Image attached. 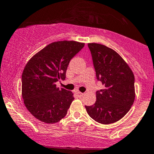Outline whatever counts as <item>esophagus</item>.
<instances>
[{
    "label": "esophagus",
    "mask_w": 154,
    "mask_h": 154,
    "mask_svg": "<svg viewBox=\"0 0 154 154\" xmlns=\"http://www.w3.org/2000/svg\"><path fill=\"white\" fill-rule=\"evenodd\" d=\"M77 94L78 95V97H84V93H80V92H77Z\"/></svg>",
    "instance_id": "esophagus-1"
}]
</instances>
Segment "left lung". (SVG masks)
<instances>
[{"mask_svg":"<svg viewBox=\"0 0 154 154\" xmlns=\"http://www.w3.org/2000/svg\"><path fill=\"white\" fill-rule=\"evenodd\" d=\"M97 80L105 86L97 92L94 105L85 106L89 116L109 125L122 119L135 99L134 76L128 64L116 51L98 43H88Z\"/></svg>","mask_w":154,"mask_h":154,"instance_id":"8db88e82","label":"left lung"}]
</instances>
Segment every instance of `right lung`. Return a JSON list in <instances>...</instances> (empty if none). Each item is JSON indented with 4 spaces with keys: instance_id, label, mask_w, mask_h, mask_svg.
Returning a JSON list of instances; mask_svg holds the SVG:
<instances>
[{
    "instance_id": "1",
    "label": "right lung",
    "mask_w": 154,
    "mask_h": 154,
    "mask_svg": "<svg viewBox=\"0 0 154 154\" xmlns=\"http://www.w3.org/2000/svg\"><path fill=\"white\" fill-rule=\"evenodd\" d=\"M84 43L57 41L34 54L22 74V97L28 111L35 119L48 124L61 121L74 100L71 91L56 87L64 80L70 59L83 48Z\"/></svg>"
}]
</instances>
